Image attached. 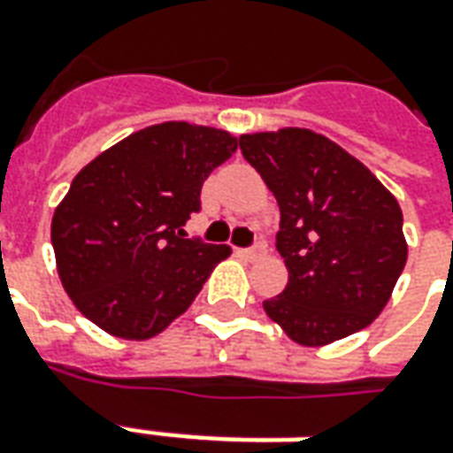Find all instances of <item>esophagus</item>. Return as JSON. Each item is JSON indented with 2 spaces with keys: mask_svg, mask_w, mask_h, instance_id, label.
<instances>
[{
  "mask_svg": "<svg viewBox=\"0 0 453 453\" xmlns=\"http://www.w3.org/2000/svg\"><path fill=\"white\" fill-rule=\"evenodd\" d=\"M245 255H248L250 260L260 257V255H265V242H263V240H257V242H255L252 248H248V250H245Z\"/></svg>",
  "mask_w": 453,
  "mask_h": 453,
  "instance_id": "esophagus-1",
  "label": "esophagus"
}]
</instances>
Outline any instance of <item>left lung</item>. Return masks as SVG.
I'll return each instance as SVG.
<instances>
[{
    "mask_svg": "<svg viewBox=\"0 0 453 453\" xmlns=\"http://www.w3.org/2000/svg\"><path fill=\"white\" fill-rule=\"evenodd\" d=\"M280 205L288 288L265 300L292 342L325 347L365 330L407 265L402 208L352 153L310 128L240 136Z\"/></svg>",
    "mask_w": 453,
    "mask_h": 453,
    "instance_id": "1",
    "label": "left lung"
}]
</instances>
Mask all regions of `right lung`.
Wrapping results in <instances>:
<instances>
[{"label":"right lung","mask_w":453,"mask_h":453,"mask_svg":"<svg viewBox=\"0 0 453 453\" xmlns=\"http://www.w3.org/2000/svg\"><path fill=\"white\" fill-rule=\"evenodd\" d=\"M238 150L220 128L165 121L84 165L51 218L57 270L76 310L121 340H150L186 312L227 245L188 238L203 180Z\"/></svg>","instance_id":"1"}]
</instances>
